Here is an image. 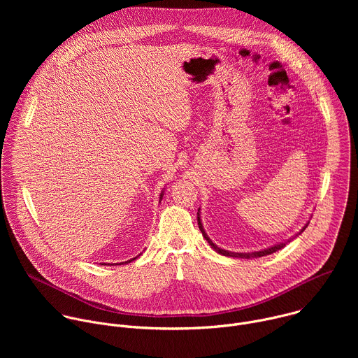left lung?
Wrapping results in <instances>:
<instances>
[{
    "label": "left lung",
    "instance_id": "left-lung-1",
    "mask_svg": "<svg viewBox=\"0 0 358 358\" xmlns=\"http://www.w3.org/2000/svg\"><path fill=\"white\" fill-rule=\"evenodd\" d=\"M199 211V210H198ZM196 220H198V227H199V229H201V232H202V235H203V238H206L207 241H208V243L211 245V248L214 249V250H217L218 253H221V255H224V257H231V258H242V259H250V258H261V257H265V255H271V253H273V252H276V250H280L282 248H285L286 246V243L287 242H290V241H287V242H282V243H279V245H275V246H272V248H268V249H264V250H259V252H248V253H238V252H229V250H225V249H221V248H218L210 238H208V235L206 234V231H203V228H202V225H201V220H199V213L196 214ZM306 229V227L300 231V232H303Z\"/></svg>",
    "mask_w": 358,
    "mask_h": 358
}]
</instances>
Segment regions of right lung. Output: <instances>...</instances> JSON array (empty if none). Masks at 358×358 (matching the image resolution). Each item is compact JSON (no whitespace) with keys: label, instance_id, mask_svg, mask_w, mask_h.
<instances>
[{"label":"right lung","instance_id":"1","mask_svg":"<svg viewBox=\"0 0 358 358\" xmlns=\"http://www.w3.org/2000/svg\"><path fill=\"white\" fill-rule=\"evenodd\" d=\"M162 198H163V194H162V195H160V199H162ZM134 259H136V258H133V259H130V261H127V262H126V264H129V262H131V261H134Z\"/></svg>","mask_w":358,"mask_h":358}]
</instances>
